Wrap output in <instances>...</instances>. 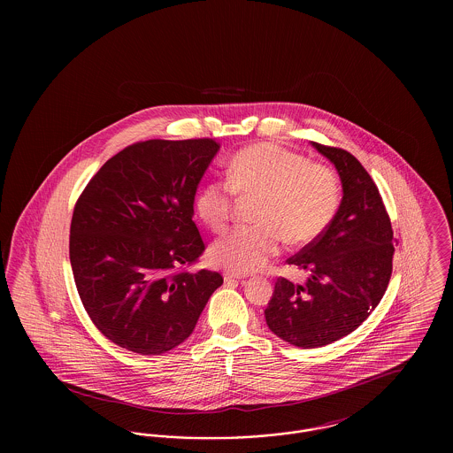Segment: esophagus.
Wrapping results in <instances>:
<instances>
[{"label":"esophagus","mask_w":453,"mask_h":453,"mask_svg":"<svg viewBox=\"0 0 453 453\" xmlns=\"http://www.w3.org/2000/svg\"><path fill=\"white\" fill-rule=\"evenodd\" d=\"M241 279H242V277L237 275V273H231V272H226V273H224V280L226 281L241 280Z\"/></svg>","instance_id":"esophagus-1"}]
</instances>
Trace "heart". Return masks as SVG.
Returning a JSON list of instances; mask_svg holds the SVG:
<instances>
[{
    "label": "heart",
    "mask_w": 453,
    "mask_h": 453,
    "mask_svg": "<svg viewBox=\"0 0 453 453\" xmlns=\"http://www.w3.org/2000/svg\"><path fill=\"white\" fill-rule=\"evenodd\" d=\"M239 196H258L251 226H239L217 239L211 259L234 273L258 272L290 244H309L323 234L340 205V183L327 166L309 163L277 144L237 152L227 180L212 178L195 194V211L216 233L227 227Z\"/></svg>",
    "instance_id": "1"
}]
</instances>
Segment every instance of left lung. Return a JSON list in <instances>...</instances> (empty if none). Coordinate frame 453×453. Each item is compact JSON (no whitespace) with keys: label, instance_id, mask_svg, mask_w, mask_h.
Segmentation results:
<instances>
[{"label":"left lung","instance_id":"1","mask_svg":"<svg viewBox=\"0 0 453 453\" xmlns=\"http://www.w3.org/2000/svg\"><path fill=\"white\" fill-rule=\"evenodd\" d=\"M312 146L334 165L343 198L323 234L287 259L307 272L305 283L280 277L265 309L268 327L299 348L329 345L364 323L388 290L394 257L386 205L362 163L345 150Z\"/></svg>","mask_w":453,"mask_h":453}]
</instances>
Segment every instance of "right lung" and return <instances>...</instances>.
<instances>
[{"label":"right lung","instance_id":"right-lung-1","mask_svg":"<svg viewBox=\"0 0 453 453\" xmlns=\"http://www.w3.org/2000/svg\"><path fill=\"white\" fill-rule=\"evenodd\" d=\"M219 148L214 139L135 142L80 195L71 268L89 319L111 343L139 355L170 351L222 285L217 272H187L205 250L194 200Z\"/></svg>","mask_w":453,"mask_h":453}]
</instances>
